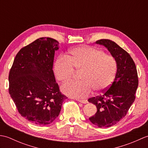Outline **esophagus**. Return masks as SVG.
<instances>
[{
    "label": "esophagus",
    "instance_id": "obj_1",
    "mask_svg": "<svg viewBox=\"0 0 148 148\" xmlns=\"http://www.w3.org/2000/svg\"><path fill=\"white\" fill-rule=\"evenodd\" d=\"M77 100L79 102L83 103H88V100H86V99H78Z\"/></svg>",
    "mask_w": 148,
    "mask_h": 148
}]
</instances>
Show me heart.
<instances>
[{
	"label": "heart",
	"mask_w": 148,
	"mask_h": 148,
	"mask_svg": "<svg viewBox=\"0 0 148 148\" xmlns=\"http://www.w3.org/2000/svg\"><path fill=\"white\" fill-rule=\"evenodd\" d=\"M118 67L112 55L93 47L79 46L71 49L67 57L56 60L54 72L58 81L67 82L74 77L75 71L81 72V81L65 83L61 89L70 97L84 98L92 90L96 93L108 90L115 79Z\"/></svg>",
	"instance_id": "obj_1"
}]
</instances>
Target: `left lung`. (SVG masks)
Listing matches in <instances>:
<instances>
[{
    "label": "left lung",
    "instance_id": "1",
    "mask_svg": "<svg viewBox=\"0 0 148 148\" xmlns=\"http://www.w3.org/2000/svg\"><path fill=\"white\" fill-rule=\"evenodd\" d=\"M96 43L108 48L118 66L111 87L100 95L88 99L97 109L90 121L100 128H107L114 125L126 116L136 99L139 80L136 64L125 50L109 39H100Z\"/></svg>",
    "mask_w": 148,
    "mask_h": 148
}]
</instances>
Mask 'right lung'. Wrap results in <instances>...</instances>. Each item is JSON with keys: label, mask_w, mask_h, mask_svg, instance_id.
<instances>
[{"label": "right lung", "mask_w": 148, "mask_h": 148, "mask_svg": "<svg viewBox=\"0 0 148 148\" xmlns=\"http://www.w3.org/2000/svg\"><path fill=\"white\" fill-rule=\"evenodd\" d=\"M58 42L41 37L22 48L9 74V93L19 113L37 125L58 117L67 97L60 91L53 71Z\"/></svg>", "instance_id": "add662e5"}]
</instances>
